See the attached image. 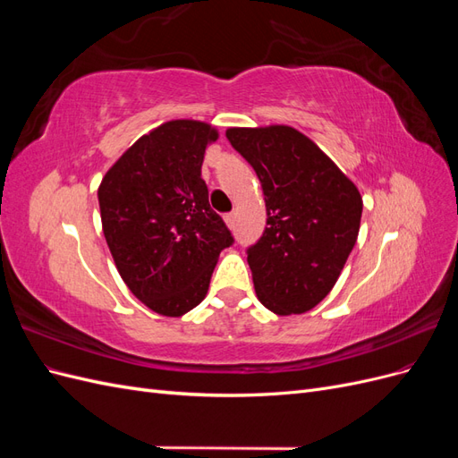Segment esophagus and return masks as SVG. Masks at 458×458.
Masks as SVG:
<instances>
[{"label": "esophagus", "mask_w": 458, "mask_h": 458, "mask_svg": "<svg viewBox=\"0 0 458 458\" xmlns=\"http://www.w3.org/2000/svg\"><path fill=\"white\" fill-rule=\"evenodd\" d=\"M225 224H227V227L234 225V214H225Z\"/></svg>", "instance_id": "34e87169"}]
</instances>
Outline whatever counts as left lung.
Returning a JSON list of instances; mask_svg holds the SVG:
<instances>
[{"label": "left lung", "mask_w": 458, "mask_h": 458, "mask_svg": "<svg viewBox=\"0 0 458 458\" xmlns=\"http://www.w3.org/2000/svg\"><path fill=\"white\" fill-rule=\"evenodd\" d=\"M225 135L266 197L267 227L246 250L256 294L276 315L306 313L336 284L357 241L363 199L294 128H229Z\"/></svg>", "instance_id": "8db88e82"}]
</instances>
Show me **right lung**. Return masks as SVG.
Masks as SVG:
<instances>
[{
  "mask_svg": "<svg viewBox=\"0 0 458 458\" xmlns=\"http://www.w3.org/2000/svg\"><path fill=\"white\" fill-rule=\"evenodd\" d=\"M216 140L210 123L165 122L123 152L97 191L120 276L165 317L199 306L219 252L234 242L200 175L204 150Z\"/></svg>",
  "mask_w": 458,
  "mask_h": 458,
  "instance_id": "add662e5",
  "label": "right lung"
}]
</instances>
